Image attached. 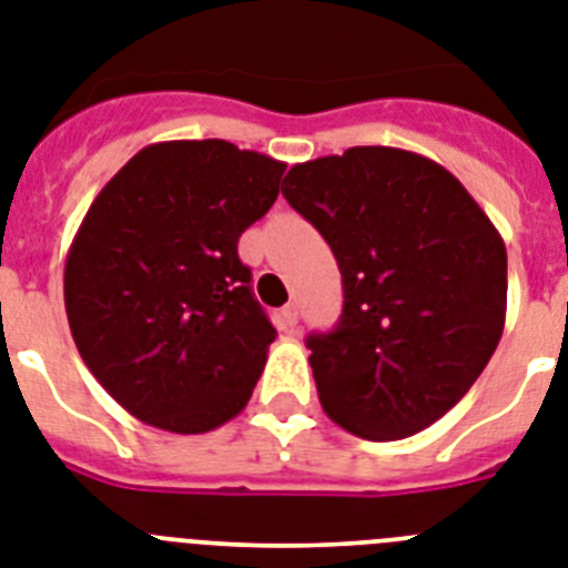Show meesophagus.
Here are the masks:
<instances>
[{"instance_id":"1","label":"esophagus","mask_w":568,"mask_h":568,"mask_svg":"<svg viewBox=\"0 0 568 568\" xmlns=\"http://www.w3.org/2000/svg\"><path fill=\"white\" fill-rule=\"evenodd\" d=\"M297 306H285L280 308V314H276V321H280V328H285V332H292L294 326H297Z\"/></svg>"}]
</instances>
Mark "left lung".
Masks as SVG:
<instances>
[{
  "label": "left lung",
  "instance_id": "left-lung-1",
  "mask_svg": "<svg viewBox=\"0 0 568 568\" xmlns=\"http://www.w3.org/2000/svg\"><path fill=\"white\" fill-rule=\"evenodd\" d=\"M283 195L343 276L341 323L306 341L326 416L369 442L430 427L503 337L508 256L494 222L445 166L395 146L294 164Z\"/></svg>",
  "mask_w": 568,
  "mask_h": 568
}]
</instances>
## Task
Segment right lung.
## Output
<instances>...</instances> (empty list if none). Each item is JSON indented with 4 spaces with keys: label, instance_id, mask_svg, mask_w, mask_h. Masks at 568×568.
I'll list each match as a JSON object with an SVG mask.
<instances>
[{
    "label": "right lung",
    "instance_id": "right-lung-1",
    "mask_svg": "<svg viewBox=\"0 0 568 568\" xmlns=\"http://www.w3.org/2000/svg\"><path fill=\"white\" fill-rule=\"evenodd\" d=\"M283 161L207 138L132 155L65 260L71 337L100 387L170 433L245 409L276 337L236 245L280 193Z\"/></svg>",
    "mask_w": 568,
    "mask_h": 568
}]
</instances>
